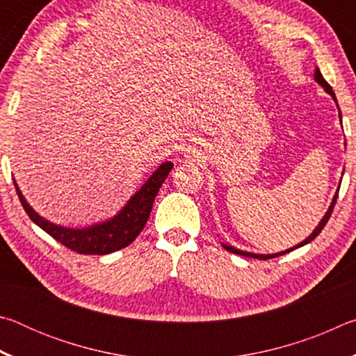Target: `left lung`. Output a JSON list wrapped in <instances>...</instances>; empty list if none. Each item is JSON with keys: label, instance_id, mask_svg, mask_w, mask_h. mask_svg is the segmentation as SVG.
I'll return each mask as SVG.
<instances>
[{"label": "left lung", "instance_id": "8db88e82", "mask_svg": "<svg viewBox=\"0 0 356 356\" xmlns=\"http://www.w3.org/2000/svg\"><path fill=\"white\" fill-rule=\"evenodd\" d=\"M314 80H316L318 84H321V86L325 89V92H328V94L331 95V97H333V100L336 102V95H334V92H333V89H331L330 84H328L327 81H325V78L322 76V74H321V70H318V67H316V72H314ZM336 105H337V102H336ZM337 108H339V106H337ZM339 118H341V111H339ZM337 193H339V188H337L336 195L333 196V201H331L330 207H328V210H327V213L323 215V218L321 220V222H318V225H317V227L314 229V231H312L311 236H309L308 238H305L303 242H301V243L292 246V248H289V250H286V251H281V252H275V254H256V252H248V251L237 250V248H234V246H231V245H226V243H222V246H225V250H227L229 252H234V254H240V256H245V257L264 259V261H267V259H272V257H276V256H282V254H286V252H291V251H293L295 248H300V246H303V245H306V243L312 242V240H314V238L318 236V234L322 232V229L325 227V225H327L328 220H330L331 212H333V207H334L336 200H337Z\"/></svg>", "mask_w": 356, "mask_h": 356}]
</instances>
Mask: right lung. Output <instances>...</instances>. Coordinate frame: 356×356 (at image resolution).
<instances>
[{
	"mask_svg": "<svg viewBox=\"0 0 356 356\" xmlns=\"http://www.w3.org/2000/svg\"><path fill=\"white\" fill-rule=\"evenodd\" d=\"M172 166L174 165L171 161H165V163L156 168L152 176L144 182L141 188L130 197L127 204L113 218L81 229L64 227L42 218L26 202L15 180L14 185L25 212L40 229H44L47 234H50L53 238L67 246L72 251L80 252V254L102 256L125 248L140 236V232L149 220L156 193H159L161 184L165 182L168 174L172 170Z\"/></svg>",
	"mask_w": 356,
	"mask_h": 356,
	"instance_id": "obj_1",
	"label": "right lung"
}]
</instances>
